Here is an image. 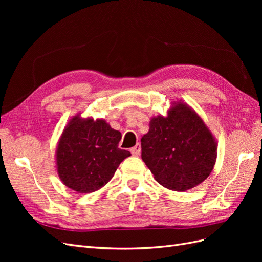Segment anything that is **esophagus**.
<instances>
[{
    "label": "esophagus",
    "instance_id": "obj_1",
    "mask_svg": "<svg viewBox=\"0 0 262 262\" xmlns=\"http://www.w3.org/2000/svg\"><path fill=\"white\" fill-rule=\"evenodd\" d=\"M131 153H132V155H136V156L140 155V153H141V145L139 143H137L136 146L131 148Z\"/></svg>",
    "mask_w": 262,
    "mask_h": 262
}]
</instances>
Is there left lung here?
<instances>
[{"label":"left lung","mask_w":262,"mask_h":262,"mask_svg":"<svg viewBox=\"0 0 262 262\" xmlns=\"http://www.w3.org/2000/svg\"><path fill=\"white\" fill-rule=\"evenodd\" d=\"M142 160L163 187L186 191L207 179L216 162L217 142L195 110L171 101L167 116L150 119L141 139Z\"/></svg>","instance_id":"left-lung-1"}]
</instances>
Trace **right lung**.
Returning <instances> with one entry per match:
<instances>
[{
    "label": "right lung",
    "instance_id": "add662e5",
    "mask_svg": "<svg viewBox=\"0 0 262 262\" xmlns=\"http://www.w3.org/2000/svg\"><path fill=\"white\" fill-rule=\"evenodd\" d=\"M121 133L104 119H70L55 149V168L62 184L78 193H91L106 186L129 150L118 147Z\"/></svg>",
    "mask_w": 262,
    "mask_h": 262
}]
</instances>
